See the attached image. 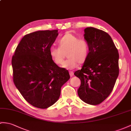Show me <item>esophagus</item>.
<instances>
[{"label":"esophagus","mask_w":131,"mask_h":131,"mask_svg":"<svg viewBox=\"0 0 131 131\" xmlns=\"http://www.w3.org/2000/svg\"><path fill=\"white\" fill-rule=\"evenodd\" d=\"M69 74H70V76L72 77V76L73 75V74H74V73H73V72H72V71H69Z\"/></svg>","instance_id":"esophagus-1"}]
</instances>
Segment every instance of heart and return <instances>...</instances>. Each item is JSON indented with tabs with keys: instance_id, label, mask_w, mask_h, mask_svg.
<instances>
[{
	"instance_id": "heart-1",
	"label": "heart",
	"mask_w": 131,
	"mask_h": 131,
	"mask_svg": "<svg viewBox=\"0 0 131 131\" xmlns=\"http://www.w3.org/2000/svg\"><path fill=\"white\" fill-rule=\"evenodd\" d=\"M59 47H51L50 55L56 64L61 65L67 53L68 59L64 62L62 67L66 69L76 68L78 63L85 62L89 55L88 41L71 32H66L59 41Z\"/></svg>"
}]
</instances>
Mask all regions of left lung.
<instances>
[{"mask_svg":"<svg viewBox=\"0 0 131 131\" xmlns=\"http://www.w3.org/2000/svg\"><path fill=\"white\" fill-rule=\"evenodd\" d=\"M89 55L81 70L74 75L81 80L79 97L92 105L102 102L115 85L119 74L118 50L108 34L92 27L84 30Z\"/></svg>","mask_w":131,"mask_h":131,"instance_id":"8db88e82","label":"left lung"}]
</instances>
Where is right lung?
Returning <instances> with one entry per match:
<instances>
[{
    "label": "right lung",
    "mask_w": 131,
    "mask_h": 131,
    "mask_svg": "<svg viewBox=\"0 0 131 131\" xmlns=\"http://www.w3.org/2000/svg\"><path fill=\"white\" fill-rule=\"evenodd\" d=\"M58 36V30L26 34L12 57L13 82L26 101L37 108L54 104L70 78L68 70L59 67L50 55Z\"/></svg>",
    "instance_id": "add662e5"
}]
</instances>
